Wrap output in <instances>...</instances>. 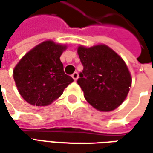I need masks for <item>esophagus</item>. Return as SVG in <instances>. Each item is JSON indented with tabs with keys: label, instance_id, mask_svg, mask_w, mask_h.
<instances>
[{
	"label": "esophagus",
	"instance_id": "34e87169",
	"mask_svg": "<svg viewBox=\"0 0 153 153\" xmlns=\"http://www.w3.org/2000/svg\"><path fill=\"white\" fill-rule=\"evenodd\" d=\"M71 76H72V78L74 79V81H76L77 78H78V73H77V72H74Z\"/></svg>",
	"mask_w": 153,
	"mask_h": 153
}]
</instances>
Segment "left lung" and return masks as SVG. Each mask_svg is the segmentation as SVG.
I'll return each instance as SVG.
<instances>
[{"mask_svg":"<svg viewBox=\"0 0 153 153\" xmlns=\"http://www.w3.org/2000/svg\"><path fill=\"white\" fill-rule=\"evenodd\" d=\"M77 53L83 65L77 83L86 100L100 111H111L126 99L132 78L124 60L105 44L79 46Z\"/></svg>","mask_w":153,"mask_h":153,"instance_id":"1","label":"left lung"}]
</instances>
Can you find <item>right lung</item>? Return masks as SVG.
<instances>
[{
    "label": "right lung",
    "instance_id": "obj_1",
    "mask_svg": "<svg viewBox=\"0 0 153 153\" xmlns=\"http://www.w3.org/2000/svg\"><path fill=\"white\" fill-rule=\"evenodd\" d=\"M66 45L48 40L36 45L13 69L15 84L23 99L36 106H46L62 95L73 82L65 74L60 56Z\"/></svg>",
    "mask_w": 153,
    "mask_h": 153
}]
</instances>
